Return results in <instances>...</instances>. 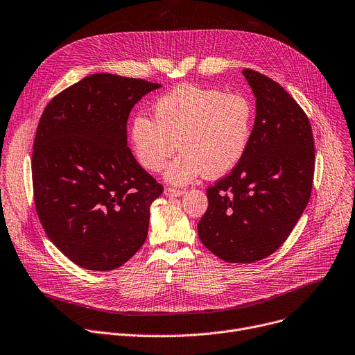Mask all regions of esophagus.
Here are the masks:
<instances>
[{"label": "esophagus", "instance_id": "obj_1", "mask_svg": "<svg viewBox=\"0 0 355 355\" xmlns=\"http://www.w3.org/2000/svg\"><path fill=\"white\" fill-rule=\"evenodd\" d=\"M165 195L169 196V198H178V196L184 195V190L173 189V187H166V189H165Z\"/></svg>", "mask_w": 355, "mask_h": 355}]
</instances>
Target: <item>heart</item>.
Instances as JSON below:
<instances>
[{
  "label": "heart",
  "mask_w": 355,
  "mask_h": 355,
  "mask_svg": "<svg viewBox=\"0 0 355 355\" xmlns=\"http://www.w3.org/2000/svg\"><path fill=\"white\" fill-rule=\"evenodd\" d=\"M253 106L239 94L180 85L155 103V119L138 115L130 136L141 165L159 172L178 146L183 150L165 178L186 184L232 172L246 155L253 133Z\"/></svg>",
  "instance_id": "1"
}]
</instances>
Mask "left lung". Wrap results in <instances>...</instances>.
<instances>
[{
    "mask_svg": "<svg viewBox=\"0 0 355 355\" xmlns=\"http://www.w3.org/2000/svg\"><path fill=\"white\" fill-rule=\"evenodd\" d=\"M256 96L250 145L239 165L207 189L199 239L219 259L254 263L275 253L311 195L314 139L300 105L276 80L243 69Z\"/></svg>",
    "mask_w": 355,
    "mask_h": 355,
    "instance_id": "left-lung-1",
    "label": "left lung"
}]
</instances>
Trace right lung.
I'll return each instance as SVG.
<instances>
[{
    "label": "right lung",
    "mask_w": 355,
    "mask_h": 355,
    "mask_svg": "<svg viewBox=\"0 0 355 355\" xmlns=\"http://www.w3.org/2000/svg\"><path fill=\"white\" fill-rule=\"evenodd\" d=\"M160 87L92 73L42 112L31 162L35 207L49 240L79 267L118 268L146 240L163 186L133 157L126 123L132 107Z\"/></svg>",
    "instance_id": "add662e5"
}]
</instances>
